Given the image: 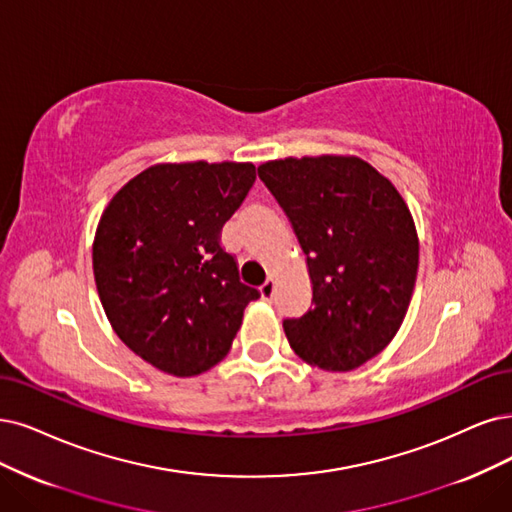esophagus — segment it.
Masks as SVG:
<instances>
[{
	"label": "esophagus",
	"instance_id": "34e87169",
	"mask_svg": "<svg viewBox=\"0 0 512 512\" xmlns=\"http://www.w3.org/2000/svg\"><path fill=\"white\" fill-rule=\"evenodd\" d=\"M274 291H276V280H274V278H268V280L263 282V285L259 287V295H261L263 301H272Z\"/></svg>",
	"mask_w": 512,
	"mask_h": 512
}]
</instances>
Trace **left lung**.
I'll list each match as a JSON object with an SVG mask.
<instances>
[{
    "label": "left lung",
    "mask_w": 512,
    "mask_h": 512,
    "mask_svg": "<svg viewBox=\"0 0 512 512\" xmlns=\"http://www.w3.org/2000/svg\"><path fill=\"white\" fill-rule=\"evenodd\" d=\"M306 255L312 308L282 323L295 354L352 371L399 333L418 276L420 240L407 202L363 158L323 154L263 162Z\"/></svg>",
    "instance_id": "1"
}]
</instances>
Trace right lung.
I'll use <instances>...</instances> for the list:
<instances>
[{
  "label": "right lung",
  "mask_w": 512,
  "mask_h": 512,
  "mask_svg": "<svg viewBox=\"0 0 512 512\" xmlns=\"http://www.w3.org/2000/svg\"><path fill=\"white\" fill-rule=\"evenodd\" d=\"M253 162H160L126 181L99 219L92 270L111 329L145 363L194 377L221 363L259 293L219 232L255 183Z\"/></svg>",
  "instance_id": "right-lung-1"
}]
</instances>
